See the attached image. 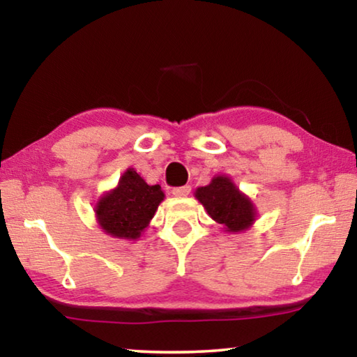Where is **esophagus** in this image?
<instances>
[{"label":"esophagus","mask_w":357,"mask_h":357,"mask_svg":"<svg viewBox=\"0 0 357 357\" xmlns=\"http://www.w3.org/2000/svg\"><path fill=\"white\" fill-rule=\"evenodd\" d=\"M190 185H181V187H173L172 193L174 197H187L190 193Z\"/></svg>","instance_id":"1"}]
</instances>
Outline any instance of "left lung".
<instances>
[{
	"label": "left lung",
	"mask_w": 357,
	"mask_h": 357,
	"mask_svg": "<svg viewBox=\"0 0 357 357\" xmlns=\"http://www.w3.org/2000/svg\"><path fill=\"white\" fill-rule=\"evenodd\" d=\"M195 197L215 222L227 227V231H241L255 220L252 202L225 176H217L209 185L197 189Z\"/></svg>",
	"instance_id": "obj_1"
}]
</instances>
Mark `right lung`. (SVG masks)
Returning a JSON list of instances; mask_svg holds the SVG:
<instances>
[{"label": "right lung", "mask_w": 357, "mask_h": 357, "mask_svg": "<svg viewBox=\"0 0 357 357\" xmlns=\"http://www.w3.org/2000/svg\"><path fill=\"white\" fill-rule=\"evenodd\" d=\"M164 200L160 185H148L135 170L129 168L119 179L118 187L100 198L96 214L102 229L121 239H137L159 203Z\"/></svg>", "instance_id": "1"}]
</instances>
